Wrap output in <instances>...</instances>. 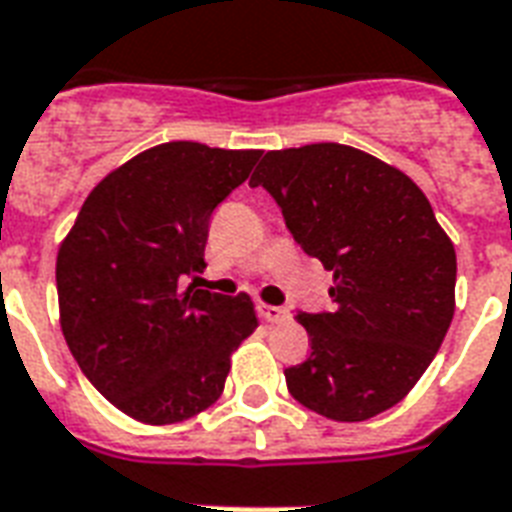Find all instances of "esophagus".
Here are the masks:
<instances>
[{
    "instance_id": "34e87169",
    "label": "esophagus",
    "mask_w": 512,
    "mask_h": 512,
    "mask_svg": "<svg viewBox=\"0 0 512 512\" xmlns=\"http://www.w3.org/2000/svg\"><path fill=\"white\" fill-rule=\"evenodd\" d=\"M256 310H259V315L267 321V324H283L288 318V313L283 310V307H275V305H264V302H259L256 305Z\"/></svg>"
}]
</instances>
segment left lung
<instances>
[{"label": "left lung", "mask_w": 512, "mask_h": 512, "mask_svg": "<svg viewBox=\"0 0 512 512\" xmlns=\"http://www.w3.org/2000/svg\"><path fill=\"white\" fill-rule=\"evenodd\" d=\"M288 232L332 272L334 307L299 313L310 356L286 370L299 405L367 421L407 397L456 307V251L405 172L340 142L270 151L253 172Z\"/></svg>", "instance_id": "left-lung-1"}]
</instances>
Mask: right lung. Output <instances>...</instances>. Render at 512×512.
<instances>
[{"label": "right lung", "mask_w": 512, "mask_h": 512, "mask_svg": "<svg viewBox=\"0 0 512 512\" xmlns=\"http://www.w3.org/2000/svg\"><path fill=\"white\" fill-rule=\"evenodd\" d=\"M259 156L183 140L148 148L96 183L61 242L64 340L96 391L142 424L213 405L259 326L248 294L180 286L205 270L210 215Z\"/></svg>", "instance_id": "1"}]
</instances>
